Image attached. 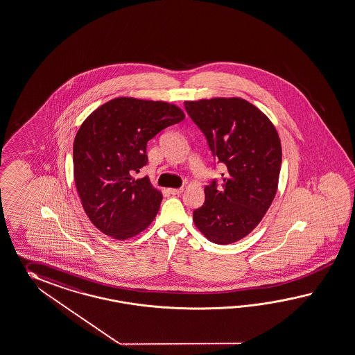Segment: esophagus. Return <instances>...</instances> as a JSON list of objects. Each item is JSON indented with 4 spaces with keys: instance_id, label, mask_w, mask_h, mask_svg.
I'll return each instance as SVG.
<instances>
[{
    "instance_id": "34e87169",
    "label": "esophagus",
    "mask_w": 355,
    "mask_h": 355,
    "mask_svg": "<svg viewBox=\"0 0 355 355\" xmlns=\"http://www.w3.org/2000/svg\"><path fill=\"white\" fill-rule=\"evenodd\" d=\"M182 191L183 189H169V193L175 196V195H181Z\"/></svg>"
}]
</instances>
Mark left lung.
I'll list each match as a JSON object with an SVG mask.
<instances>
[{
  "mask_svg": "<svg viewBox=\"0 0 355 355\" xmlns=\"http://www.w3.org/2000/svg\"><path fill=\"white\" fill-rule=\"evenodd\" d=\"M184 109L205 136L214 165H225L222 182L214 178L205 187L193 222L210 241H239L259 225L276 195L282 163L276 128L237 97L186 101Z\"/></svg>",
  "mask_w": 355,
  "mask_h": 355,
  "instance_id": "8db88e82",
  "label": "left lung"
}]
</instances>
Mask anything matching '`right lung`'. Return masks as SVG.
<instances>
[{"label":"right lung","mask_w":355,"mask_h":355,"mask_svg":"<svg viewBox=\"0 0 355 355\" xmlns=\"http://www.w3.org/2000/svg\"><path fill=\"white\" fill-rule=\"evenodd\" d=\"M183 119L175 105L118 97L83 121L73 145L74 182L101 232L125 240L154 220L163 196L147 177L132 174L147 164V142Z\"/></svg>","instance_id":"right-lung-1"}]
</instances>
